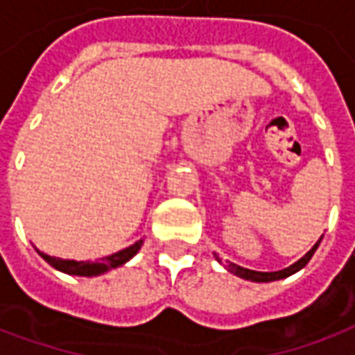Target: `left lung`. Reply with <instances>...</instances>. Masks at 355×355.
<instances>
[{"instance_id": "8db88e82", "label": "left lung", "mask_w": 355, "mask_h": 355, "mask_svg": "<svg viewBox=\"0 0 355 355\" xmlns=\"http://www.w3.org/2000/svg\"><path fill=\"white\" fill-rule=\"evenodd\" d=\"M320 241H318V243H315V245H313L312 249H310V251L300 259V261L295 262L293 266L285 268V270H279V272H254V270H247V268L238 266V264H234V262H228V266L226 268L230 270L232 274L239 275V277H243V279H251V282H274V279H282V277H287V275L298 272L300 268H304L306 264H308V261L312 259V254L315 253V249H318V245H320Z\"/></svg>"}]
</instances>
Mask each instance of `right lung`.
Masks as SVG:
<instances>
[{
	"label": "right lung",
	"mask_w": 355,
	"mask_h": 355,
	"mask_svg": "<svg viewBox=\"0 0 355 355\" xmlns=\"http://www.w3.org/2000/svg\"><path fill=\"white\" fill-rule=\"evenodd\" d=\"M140 245H142V239H140V241H137L135 245L127 247V249H123V251H119V253H114V254H110V257H104V259H101L98 262L62 261V259L49 257V254L40 253V251H37V253L42 254L43 261L49 262L51 266L57 268V270H60V272H64V274L87 275V277H91V275L104 274V272H108V270H112V268H117V266H121V264H125V262L129 261L131 257H135V254H137V251L140 249Z\"/></svg>",
	"instance_id": "obj_1"
}]
</instances>
